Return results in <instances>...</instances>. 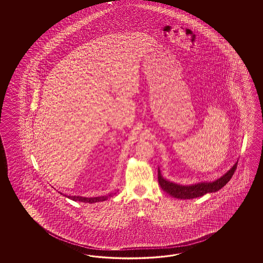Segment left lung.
Instances as JSON below:
<instances>
[{
	"mask_svg": "<svg viewBox=\"0 0 263 263\" xmlns=\"http://www.w3.org/2000/svg\"><path fill=\"white\" fill-rule=\"evenodd\" d=\"M237 163L238 162H235L234 165L227 173L223 174L222 177L213 181H204L191 185L178 184L164 179L160 168H158V180L161 188L164 192H166L168 195L179 199H193L203 196L209 193H215L222 189L233 176Z\"/></svg>",
	"mask_w": 263,
	"mask_h": 263,
	"instance_id": "8db88e82",
	"label": "left lung"
}]
</instances>
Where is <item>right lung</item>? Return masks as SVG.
I'll return each instance as SVG.
<instances>
[{"mask_svg":"<svg viewBox=\"0 0 263 263\" xmlns=\"http://www.w3.org/2000/svg\"><path fill=\"white\" fill-rule=\"evenodd\" d=\"M60 194L64 196H66L67 198L71 199L73 201L84 202V203H97V202L105 201L110 196L116 195V193H112V194L107 195V196H97V197H84V196H67V195H64L62 193H60Z\"/></svg>","mask_w":263,"mask_h":263,"instance_id":"add662e5","label":"right lung"}]
</instances>
